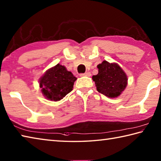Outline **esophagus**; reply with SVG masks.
I'll use <instances>...</instances> for the list:
<instances>
[{
    "mask_svg": "<svg viewBox=\"0 0 161 161\" xmlns=\"http://www.w3.org/2000/svg\"><path fill=\"white\" fill-rule=\"evenodd\" d=\"M80 76H87V77H89V76H91V73L89 71H87V72H85V73H84V74H80Z\"/></svg>",
    "mask_w": 161,
    "mask_h": 161,
    "instance_id": "34e87169",
    "label": "esophagus"
}]
</instances>
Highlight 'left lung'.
<instances>
[{"instance_id": "left-lung-1", "label": "left lung", "mask_w": 161, "mask_h": 161, "mask_svg": "<svg viewBox=\"0 0 161 161\" xmlns=\"http://www.w3.org/2000/svg\"><path fill=\"white\" fill-rule=\"evenodd\" d=\"M97 68L99 73L92 76L97 91L110 98L120 95L127 85L126 75L122 68L116 63L105 60Z\"/></svg>"}]
</instances>
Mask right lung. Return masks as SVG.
Wrapping results in <instances>:
<instances>
[{"label": "right lung", "instance_id": "right-lung-1", "mask_svg": "<svg viewBox=\"0 0 161 161\" xmlns=\"http://www.w3.org/2000/svg\"><path fill=\"white\" fill-rule=\"evenodd\" d=\"M76 78L65 67L58 64L48 69L39 80L42 92L48 99L60 101L71 92Z\"/></svg>", "mask_w": 161, "mask_h": 161}]
</instances>
